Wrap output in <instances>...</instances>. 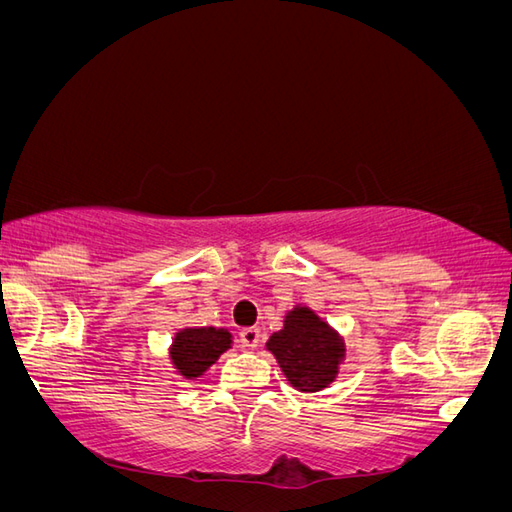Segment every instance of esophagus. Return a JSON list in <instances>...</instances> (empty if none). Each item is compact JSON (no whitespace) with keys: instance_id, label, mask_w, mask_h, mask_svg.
I'll use <instances>...</instances> for the list:
<instances>
[{"instance_id":"esophagus-1","label":"esophagus","mask_w":512,"mask_h":512,"mask_svg":"<svg viewBox=\"0 0 512 512\" xmlns=\"http://www.w3.org/2000/svg\"><path fill=\"white\" fill-rule=\"evenodd\" d=\"M239 337H241V344H243L245 348L254 350V348L260 344V329L247 327V329H243V331L239 333Z\"/></svg>"}]
</instances>
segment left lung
<instances>
[{
  "mask_svg": "<svg viewBox=\"0 0 512 512\" xmlns=\"http://www.w3.org/2000/svg\"><path fill=\"white\" fill-rule=\"evenodd\" d=\"M267 350L273 352L288 382L303 393L329 386L346 352L344 339L307 307L292 309L284 329L271 335Z\"/></svg>",
  "mask_w": 512,
  "mask_h": 512,
  "instance_id": "8db88e82",
  "label": "left lung"
}]
</instances>
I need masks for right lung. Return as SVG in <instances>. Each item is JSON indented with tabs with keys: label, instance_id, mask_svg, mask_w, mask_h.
Segmentation results:
<instances>
[{
	"label": "right lung",
	"instance_id": "add662e5",
	"mask_svg": "<svg viewBox=\"0 0 512 512\" xmlns=\"http://www.w3.org/2000/svg\"><path fill=\"white\" fill-rule=\"evenodd\" d=\"M232 344L230 333L226 329L200 327V329H183L175 335L170 359L175 369L183 378H198L220 359Z\"/></svg>",
	"mask_w": 512,
	"mask_h": 512
}]
</instances>
